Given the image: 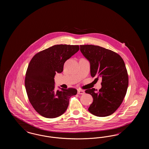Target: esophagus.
Returning <instances> with one entry per match:
<instances>
[{
	"mask_svg": "<svg viewBox=\"0 0 149 149\" xmlns=\"http://www.w3.org/2000/svg\"><path fill=\"white\" fill-rule=\"evenodd\" d=\"M85 93L84 91H83V90H80V89H79L78 91V94H84Z\"/></svg>",
	"mask_w": 149,
	"mask_h": 149,
	"instance_id": "obj_1",
	"label": "esophagus"
}]
</instances>
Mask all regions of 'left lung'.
I'll return each mask as SVG.
<instances>
[{"instance_id":"obj_1","label":"left lung","mask_w":149,"mask_h":149,"mask_svg":"<svg viewBox=\"0 0 149 149\" xmlns=\"http://www.w3.org/2000/svg\"><path fill=\"white\" fill-rule=\"evenodd\" d=\"M80 50L89 61L92 77L102 78V88L88 89L93 98L88 108L98 117L111 115L120 106L127 90L128 77L122 58L111 50L92 45H80Z\"/></svg>"}]
</instances>
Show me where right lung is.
<instances>
[{"label":"right lung","mask_w":149,"mask_h":149,"mask_svg":"<svg viewBox=\"0 0 149 149\" xmlns=\"http://www.w3.org/2000/svg\"><path fill=\"white\" fill-rule=\"evenodd\" d=\"M79 50L78 45H57L36 54L29 64L25 87L29 100L43 117L54 118L66 111L74 88L55 89V75L63 71L65 62Z\"/></svg>","instance_id":"1"}]
</instances>
